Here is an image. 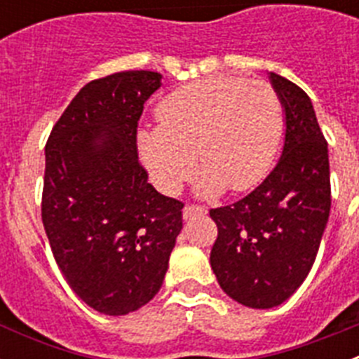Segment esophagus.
Returning a JSON list of instances; mask_svg holds the SVG:
<instances>
[{
	"instance_id": "obj_1",
	"label": "esophagus",
	"mask_w": 359,
	"mask_h": 359,
	"mask_svg": "<svg viewBox=\"0 0 359 359\" xmlns=\"http://www.w3.org/2000/svg\"><path fill=\"white\" fill-rule=\"evenodd\" d=\"M203 214H207V208L203 207V205H187L185 208H183V217L185 219H190V217H194V215H203Z\"/></svg>"
}]
</instances>
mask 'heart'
<instances>
[{"instance_id": "obj_1", "label": "heart", "mask_w": 359, "mask_h": 359, "mask_svg": "<svg viewBox=\"0 0 359 359\" xmlns=\"http://www.w3.org/2000/svg\"><path fill=\"white\" fill-rule=\"evenodd\" d=\"M158 128L138 133V149L152 180L174 194L196 169L199 189L244 192L271 169L282 136V104L262 81L208 77L182 86L156 107Z\"/></svg>"}]
</instances>
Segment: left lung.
<instances>
[{
  "label": "left lung",
  "mask_w": 359,
  "mask_h": 359,
  "mask_svg": "<svg viewBox=\"0 0 359 359\" xmlns=\"http://www.w3.org/2000/svg\"><path fill=\"white\" fill-rule=\"evenodd\" d=\"M286 111V142L275 169L239 201L210 210L217 239L210 266L224 293L269 309L306 280L331 210L327 140L309 97L271 73Z\"/></svg>",
  "instance_id": "8db88e82"
}]
</instances>
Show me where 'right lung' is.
Listing matches in <instances>:
<instances>
[{"label":"right lung","mask_w":359,"mask_h":359,"mask_svg":"<svg viewBox=\"0 0 359 359\" xmlns=\"http://www.w3.org/2000/svg\"><path fill=\"white\" fill-rule=\"evenodd\" d=\"M160 79L131 69L88 82L44 147L41 217L53 259L73 293L102 315L152 300L183 228L185 203L147 183L136 145Z\"/></svg>","instance_id":"right-lung-1"}]
</instances>
